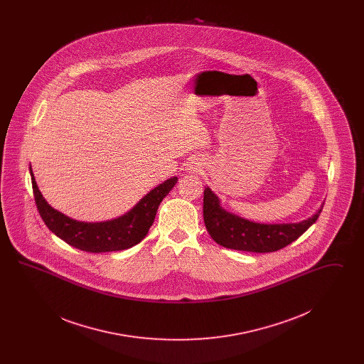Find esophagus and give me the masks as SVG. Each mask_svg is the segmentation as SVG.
Wrapping results in <instances>:
<instances>
[{
  "instance_id": "34e87169",
  "label": "esophagus",
  "mask_w": 364,
  "mask_h": 364,
  "mask_svg": "<svg viewBox=\"0 0 364 364\" xmlns=\"http://www.w3.org/2000/svg\"><path fill=\"white\" fill-rule=\"evenodd\" d=\"M191 169H196V168H191Z\"/></svg>"
}]
</instances>
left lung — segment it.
<instances>
[{
    "label": "left lung",
    "instance_id": "8db88e82",
    "mask_svg": "<svg viewBox=\"0 0 364 364\" xmlns=\"http://www.w3.org/2000/svg\"><path fill=\"white\" fill-rule=\"evenodd\" d=\"M322 208L297 224L267 225L228 213L208 187L203 195V220L211 239L226 248L248 252H274L297 240L318 220Z\"/></svg>",
    "mask_w": 364,
    "mask_h": 364
}]
</instances>
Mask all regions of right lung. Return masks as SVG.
<instances>
[{"label": "right lung", "mask_w": 364, "mask_h": 364, "mask_svg": "<svg viewBox=\"0 0 364 364\" xmlns=\"http://www.w3.org/2000/svg\"><path fill=\"white\" fill-rule=\"evenodd\" d=\"M30 173L35 205L43 223L61 240L86 252L122 251L141 242L154 223L156 210L162 199L177 183V177H171L150 191L131 211L116 220L106 223H80L49 206L38 190L31 168Z\"/></svg>", "instance_id": "obj_1"}]
</instances>
